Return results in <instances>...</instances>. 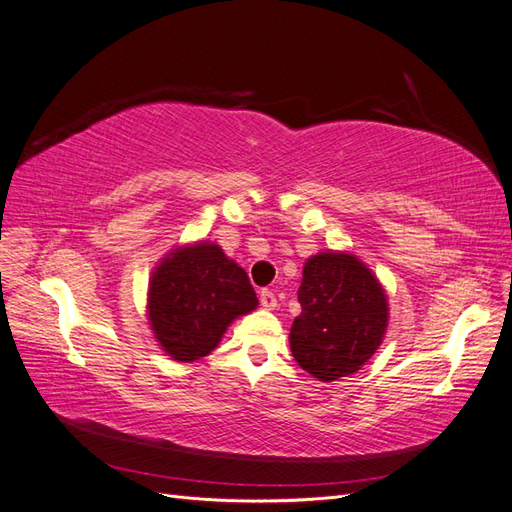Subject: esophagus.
<instances>
[{
    "mask_svg": "<svg viewBox=\"0 0 512 512\" xmlns=\"http://www.w3.org/2000/svg\"><path fill=\"white\" fill-rule=\"evenodd\" d=\"M260 305L265 307V309H275L277 307V299H275V294L271 292V290H260Z\"/></svg>",
    "mask_w": 512,
    "mask_h": 512,
    "instance_id": "1",
    "label": "esophagus"
}]
</instances>
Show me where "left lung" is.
Segmentation results:
<instances>
[{
  "mask_svg": "<svg viewBox=\"0 0 512 512\" xmlns=\"http://www.w3.org/2000/svg\"><path fill=\"white\" fill-rule=\"evenodd\" d=\"M301 314L290 329V350L320 382L346 378L382 344L389 303L378 280L350 254H318L303 267Z\"/></svg>",
  "mask_w": 512,
  "mask_h": 512,
  "instance_id": "8db88e82",
  "label": "left lung"
}]
</instances>
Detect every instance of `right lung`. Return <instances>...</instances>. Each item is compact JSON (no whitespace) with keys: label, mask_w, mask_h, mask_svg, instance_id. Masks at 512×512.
<instances>
[{"label":"right lung","mask_w":512,"mask_h":512,"mask_svg":"<svg viewBox=\"0 0 512 512\" xmlns=\"http://www.w3.org/2000/svg\"><path fill=\"white\" fill-rule=\"evenodd\" d=\"M258 305L250 277L213 243L175 250L149 284V322L175 361L207 356L228 324Z\"/></svg>","instance_id":"1"}]
</instances>
